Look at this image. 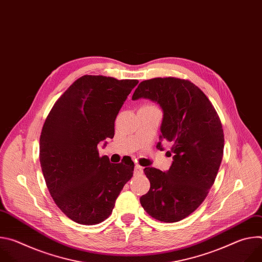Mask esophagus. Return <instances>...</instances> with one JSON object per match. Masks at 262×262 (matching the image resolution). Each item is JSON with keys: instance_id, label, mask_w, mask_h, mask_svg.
<instances>
[{"instance_id": "esophagus-1", "label": "esophagus", "mask_w": 262, "mask_h": 262, "mask_svg": "<svg viewBox=\"0 0 262 262\" xmlns=\"http://www.w3.org/2000/svg\"><path fill=\"white\" fill-rule=\"evenodd\" d=\"M135 173L136 174H142L143 173V167H141L139 165H136L135 166Z\"/></svg>"}]
</instances>
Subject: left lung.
<instances>
[{"label":"left lung","instance_id":"8db88e82","mask_svg":"<svg viewBox=\"0 0 262 262\" xmlns=\"http://www.w3.org/2000/svg\"><path fill=\"white\" fill-rule=\"evenodd\" d=\"M150 99L163 110L160 142H171L173 162L168 171L147 167L150 181L148 193L140 198L143 208L152 217L178 222L206 198L216 177L224 150L221 120L206 95L193 83L176 78L143 81L133 99Z\"/></svg>","mask_w":262,"mask_h":262}]
</instances>
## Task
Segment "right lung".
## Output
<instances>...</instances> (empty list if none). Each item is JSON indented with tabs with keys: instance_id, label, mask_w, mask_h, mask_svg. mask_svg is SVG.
<instances>
[{
	"instance_id": "obj_1",
	"label": "right lung",
	"mask_w": 262,
	"mask_h": 262,
	"mask_svg": "<svg viewBox=\"0 0 262 262\" xmlns=\"http://www.w3.org/2000/svg\"><path fill=\"white\" fill-rule=\"evenodd\" d=\"M138 80L84 76L56 101L43 124L39 160L58 207L72 221L95 225L113 210L132 178L130 158L112 164L97 145L113 139L114 122Z\"/></svg>"
}]
</instances>
